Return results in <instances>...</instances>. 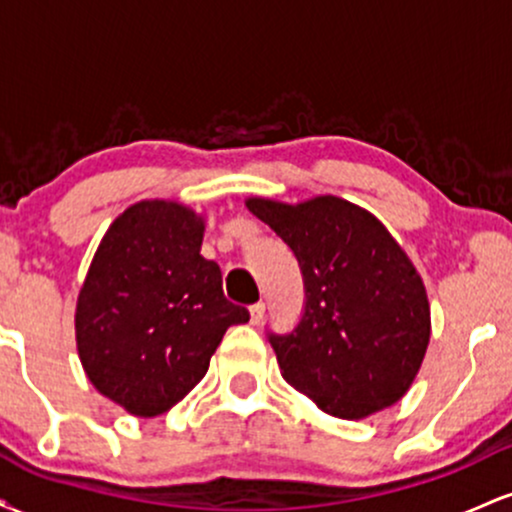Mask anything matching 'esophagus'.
<instances>
[{
    "instance_id": "34e87169",
    "label": "esophagus",
    "mask_w": 512,
    "mask_h": 512,
    "mask_svg": "<svg viewBox=\"0 0 512 512\" xmlns=\"http://www.w3.org/2000/svg\"><path fill=\"white\" fill-rule=\"evenodd\" d=\"M262 317H264V303L250 305V322H252V325H260Z\"/></svg>"
}]
</instances>
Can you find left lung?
Returning <instances> with one entry per match:
<instances>
[{
  "mask_svg": "<svg viewBox=\"0 0 512 512\" xmlns=\"http://www.w3.org/2000/svg\"><path fill=\"white\" fill-rule=\"evenodd\" d=\"M293 250L305 308L291 334H269L281 375L325 414L358 421L399 402L431 339L421 274L370 211L342 197L301 204L245 199Z\"/></svg>",
  "mask_w": 512,
  "mask_h": 512,
  "instance_id": "obj_1",
  "label": "left lung"
}]
</instances>
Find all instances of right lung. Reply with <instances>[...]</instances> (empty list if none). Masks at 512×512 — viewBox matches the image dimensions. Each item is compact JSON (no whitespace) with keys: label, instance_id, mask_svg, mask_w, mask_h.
Segmentation results:
<instances>
[{"label":"right lung","instance_id":"add662e5","mask_svg":"<svg viewBox=\"0 0 512 512\" xmlns=\"http://www.w3.org/2000/svg\"><path fill=\"white\" fill-rule=\"evenodd\" d=\"M204 219L144 199L110 223L76 298V349L103 397L142 419L166 414L199 380L231 325L219 264L199 255Z\"/></svg>","mask_w":512,"mask_h":512}]
</instances>
